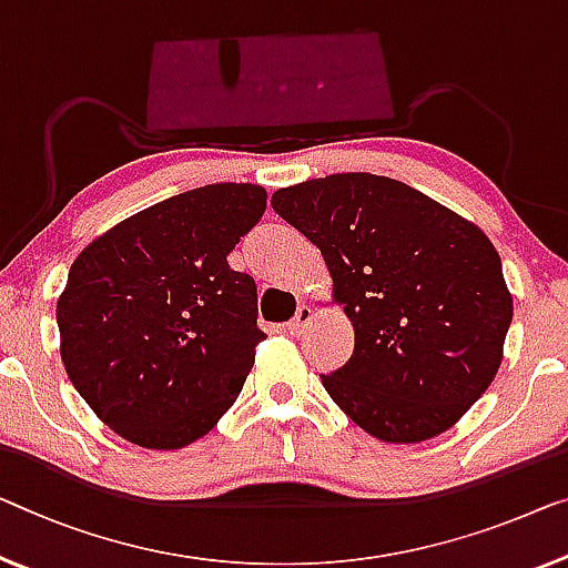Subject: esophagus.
<instances>
[{"instance_id":"esophagus-1","label":"esophagus","mask_w":568,"mask_h":568,"mask_svg":"<svg viewBox=\"0 0 568 568\" xmlns=\"http://www.w3.org/2000/svg\"><path fill=\"white\" fill-rule=\"evenodd\" d=\"M311 321H313V311H311V306L303 303V306H298V311H295V316L287 321L285 328L291 332V336H301V334H306Z\"/></svg>"}]
</instances>
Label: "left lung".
Wrapping results in <instances>:
<instances>
[{
    "label": "left lung",
    "mask_w": 568,
    "mask_h": 568,
    "mask_svg": "<svg viewBox=\"0 0 568 568\" xmlns=\"http://www.w3.org/2000/svg\"><path fill=\"white\" fill-rule=\"evenodd\" d=\"M273 209L316 244L354 354L321 375L369 436L418 444L479 400L503 362L513 295L487 234L410 185L336 173L273 193Z\"/></svg>",
    "instance_id": "obj_1"
}]
</instances>
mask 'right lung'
<instances>
[{
	"label": "right lung",
	"instance_id": "right-lung-1",
	"mask_svg": "<svg viewBox=\"0 0 568 568\" xmlns=\"http://www.w3.org/2000/svg\"><path fill=\"white\" fill-rule=\"evenodd\" d=\"M267 191L214 183L142 209L73 260L58 298L61 359L130 444L183 448L232 408L255 365L257 285L226 255Z\"/></svg>",
	"mask_w": 568,
	"mask_h": 568
}]
</instances>
